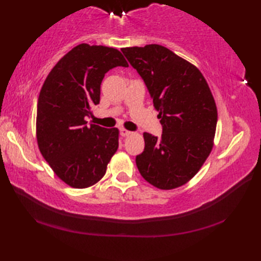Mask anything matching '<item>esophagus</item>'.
I'll list each match as a JSON object with an SVG mask.
<instances>
[{
    "mask_svg": "<svg viewBox=\"0 0 261 261\" xmlns=\"http://www.w3.org/2000/svg\"><path fill=\"white\" fill-rule=\"evenodd\" d=\"M120 134H121L122 137H127V136L134 135V132L126 130V129H121V130H120Z\"/></svg>",
    "mask_w": 261,
    "mask_h": 261,
    "instance_id": "34e87169",
    "label": "esophagus"
}]
</instances>
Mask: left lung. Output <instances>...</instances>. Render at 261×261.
<instances>
[{"mask_svg": "<svg viewBox=\"0 0 261 261\" xmlns=\"http://www.w3.org/2000/svg\"><path fill=\"white\" fill-rule=\"evenodd\" d=\"M145 81L163 125L160 139L145 132L137 167L159 190L185 185L212 151L218 110L199 69L160 45L122 48Z\"/></svg>", "mask_w": 261, "mask_h": 261, "instance_id": "1", "label": "left lung"}]
</instances>
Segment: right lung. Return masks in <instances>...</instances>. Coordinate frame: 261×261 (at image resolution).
<instances>
[{
  "mask_svg": "<svg viewBox=\"0 0 261 261\" xmlns=\"http://www.w3.org/2000/svg\"><path fill=\"white\" fill-rule=\"evenodd\" d=\"M116 66H129L118 49L81 43L55 65L39 94V150L70 187L95 185L119 148V129L86 121L99 103L104 75Z\"/></svg>",
  "mask_w": 261,
  "mask_h": 261,
  "instance_id": "1",
  "label": "right lung"
}]
</instances>
